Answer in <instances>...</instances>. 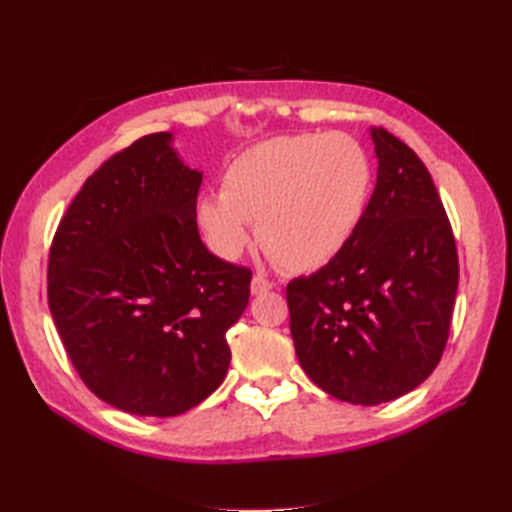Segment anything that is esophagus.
Wrapping results in <instances>:
<instances>
[{
  "instance_id": "esophagus-1",
  "label": "esophagus",
  "mask_w": 512,
  "mask_h": 512,
  "mask_svg": "<svg viewBox=\"0 0 512 512\" xmlns=\"http://www.w3.org/2000/svg\"><path fill=\"white\" fill-rule=\"evenodd\" d=\"M268 290H273V281H268L264 275H255L253 281H250V292L253 295H264Z\"/></svg>"
}]
</instances>
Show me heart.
<instances>
[{"instance_id": "heart-1", "label": "heart", "mask_w": 512, "mask_h": 512, "mask_svg": "<svg viewBox=\"0 0 512 512\" xmlns=\"http://www.w3.org/2000/svg\"><path fill=\"white\" fill-rule=\"evenodd\" d=\"M372 193V162L345 134L270 138L235 156L222 191L195 202L206 242L237 259L253 235L288 273H312L341 253Z\"/></svg>"}]
</instances>
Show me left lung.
I'll use <instances>...</instances> for the list:
<instances>
[{"mask_svg":"<svg viewBox=\"0 0 512 512\" xmlns=\"http://www.w3.org/2000/svg\"><path fill=\"white\" fill-rule=\"evenodd\" d=\"M376 187L350 242L286 290L303 372L325 394L380 405L440 363L458 292V250L436 184L416 151L369 129Z\"/></svg>","mask_w":512,"mask_h":512,"instance_id":"1","label":"left lung"}]
</instances>
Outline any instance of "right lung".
<instances>
[{
    "instance_id": "add662e5",
    "label": "right lung",
    "mask_w": 512,
    "mask_h": 512,
    "mask_svg": "<svg viewBox=\"0 0 512 512\" xmlns=\"http://www.w3.org/2000/svg\"><path fill=\"white\" fill-rule=\"evenodd\" d=\"M200 184L171 132L138 138L85 180L50 248L65 352L96 396L136 416H180L209 398L248 306L250 270L200 237Z\"/></svg>"
}]
</instances>
